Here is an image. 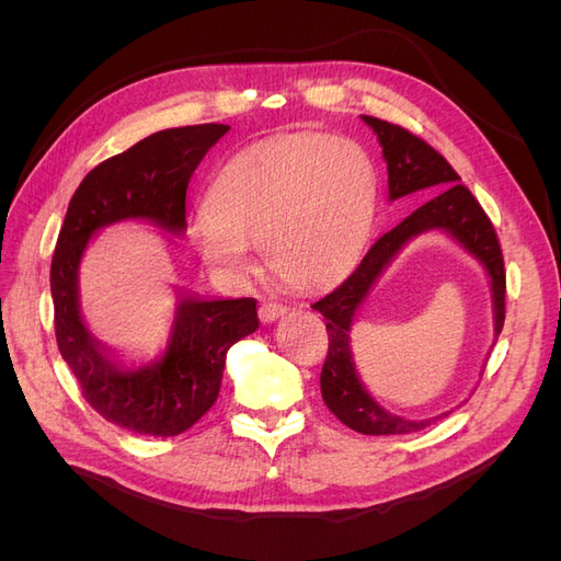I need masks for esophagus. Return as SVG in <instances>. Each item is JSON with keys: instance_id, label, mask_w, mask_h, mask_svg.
<instances>
[{"instance_id": "34e87169", "label": "esophagus", "mask_w": 561, "mask_h": 561, "mask_svg": "<svg viewBox=\"0 0 561 561\" xmlns=\"http://www.w3.org/2000/svg\"><path fill=\"white\" fill-rule=\"evenodd\" d=\"M285 313H287V307H285V304H278V301H264L260 307V320L264 322V325L283 318Z\"/></svg>"}]
</instances>
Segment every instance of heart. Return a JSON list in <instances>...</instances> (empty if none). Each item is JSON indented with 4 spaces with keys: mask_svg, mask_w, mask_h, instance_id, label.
Listing matches in <instances>:
<instances>
[{
    "mask_svg": "<svg viewBox=\"0 0 561 561\" xmlns=\"http://www.w3.org/2000/svg\"><path fill=\"white\" fill-rule=\"evenodd\" d=\"M377 206V175L348 138L299 133L233 154L213 178L190 243L213 274H250L260 248L271 274L322 290L358 264Z\"/></svg>",
    "mask_w": 561,
    "mask_h": 561,
    "instance_id": "obj_1",
    "label": "heart"
}]
</instances>
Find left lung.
I'll list each match as a JSON object with an SVG mask.
<instances>
[{"instance_id": "1", "label": "left lung", "mask_w": 561, "mask_h": 561, "mask_svg": "<svg viewBox=\"0 0 561 561\" xmlns=\"http://www.w3.org/2000/svg\"><path fill=\"white\" fill-rule=\"evenodd\" d=\"M363 122L375 130L381 145L388 168L390 201L421 190H435L439 194L428 203H423L410 217H404L396 229L383 233L369 248L360 266L334 293L313 304V309L325 316V328L330 336L328 358L320 371V393L328 410L351 431L363 435H400L426 428L435 419H443L449 412L414 421L386 412L369 396L353 363L351 328L367 295L371 293V287H375L390 262L398 257L400 250L412 239L428 231H443L482 264L491 290L494 339H499L505 320V271L494 227H491L482 206L474 201L468 186L461 184V178L456 175L447 159L437 154L428 142H423L416 135L396 124L365 114Z\"/></svg>"}]
</instances>
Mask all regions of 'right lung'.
<instances>
[{"instance_id":"1","label":"right lung","mask_w":561,"mask_h":561,"mask_svg":"<svg viewBox=\"0 0 561 561\" xmlns=\"http://www.w3.org/2000/svg\"><path fill=\"white\" fill-rule=\"evenodd\" d=\"M227 130L225 124L159 130L95 165L77 186L58 233L50 297L60 355L93 410L130 433L173 437L210 410L222 386L227 351L260 328L257 301L178 293L163 353L142 365H126L83 322V252L100 231L118 222H147L182 236L186 186Z\"/></svg>"}]
</instances>
